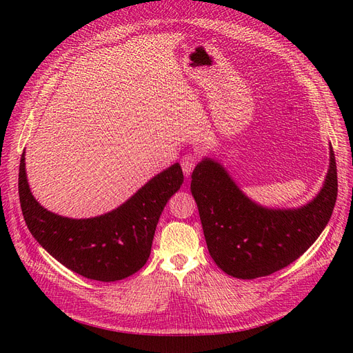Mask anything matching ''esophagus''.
Wrapping results in <instances>:
<instances>
[{"label":"esophagus","instance_id":"esophagus-1","mask_svg":"<svg viewBox=\"0 0 353 353\" xmlns=\"http://www.w3.org/2000/svg\"><path fill=\"white\" fill-rule=\"evenodd\" d=\"M197 162H199L197 156L196 154H191V153L185 154L183 159H181V166H183V170H184L185 176L191 175V172H193V169L196 168Z\"/></svg>","mask_w":353,"mask_h":353}]
</instances>
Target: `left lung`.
Listing matches in <instances>:
<instances>
[{
  "instance_id": "8db88e82",
  "label": "left lung",
  "mask_w": 353,
  "mask_h": 353,
  "mask_svg": "<svg viewBox=\"0 0 353 353\" xmlns=\"http://www.w3.org/2000/svg\"><path fill=\"white\" fill-rule=\"evenodd\" d=\"M212 259L236 279L253 280L285 268L311 248L328 223L337 199V168H330L321 191L297 209H268L252 201L218 162L203 159L191 175Z\"/></svg>"
}]
</instances>
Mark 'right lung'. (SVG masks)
Wrapping results in <instances>:
<instances>
[{
  "label": "right lung",
  "mask_w": 353,
  "mask_h": 353,
  "mask_svg": "<svg viewBox=\"0 0 353 353\" xmlns=\"http://www.w3.org/2000/svg\"><path fill=\"white\" fill-rule=\"evenodd\" d=\"M184 183L174 163L117 209L88 219H72L42 208L30 193L25 153L19 168V197L26 225L52 258L85 279L117 281L145 265L168 200Z\"/></svg>",
  "instance_id": "right-lung-1"
}]
</instances>
